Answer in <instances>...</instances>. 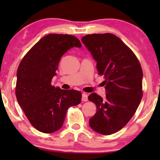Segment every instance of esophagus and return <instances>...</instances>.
<instances>
[{
    "label": "esophagus",
    "mask_w": 160,
    "mask_h": 160,
    "mask_svg": "<svg viewBox=\"0 0 160 160\" xmlns=\"http://www.w3.org/2000/svg\"><path fill=\"white\" fill-rule=\"evenodd\" d=\"M82 101H87V100H88V95H87V94H86V93L82 94Z\"/></svg>",
    "instance_id": "1"
}]
</instances>
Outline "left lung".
<instances>
[{
	"mask_svg": "<svg viewBox=\"0 0 160 160\" xmlns=\"http://www.w3.org/2000/svg\"><path fill=\"white\" fill-rule=\"evenodd\" d=\"M82 41L97 62L98 74L104 76L106 91L104 99L95 92L89 95V100L97 106L89 126L100 134L111 135L128 124L141 102V64L132 50L113 34L87 35Z\"/></svg>",
	"mask_w": 160,
	"mask_h": 160,
	"instance_id": "1",
	"label": "left lung"
}]
</instances>
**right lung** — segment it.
Listing matches in <instances>:
<instances>
[{
	"label": "right lung",
	"mask_w": 160,
	"mask_h": 160,
	"mask_svg": "<svg viewBox=\"0 0 160 160\" xmlns=\"http://www.w3.org/2000/svg\"><path fill=\"white\" fill-rule=\"evenodd\" d=\"M73 47H82L76 37L52 33L38 41L19 63L16 97L35 128L52 133L62 128L69 107L82 101L81 92L64 90L52 85L63 54Z\"/></svg>",
	"instance_id": "right-lung-1"
}]
</instances>
